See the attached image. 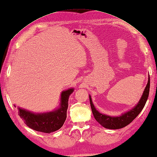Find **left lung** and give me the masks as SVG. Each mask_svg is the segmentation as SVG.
<instances>
[{
  "label": "left lung",
  "mask_w": 157,
  "mask_h": 157,
  "mask_svg": "<svg viewBox=\"0 0 157 157\" xmlns=\"http://www.w3.org/2000/svg\"><path fill=\"white\" fill-rule=\"evenodd\" d=\"M149 90L150 76L148 77V84H147L145 89H144L143 94L140 100L139 101V102L130 111L122 113L120 116H110L103 114V113L98 112L93 105L90 95H89L90 106L94 117L101 125H102L103 127L106 128H109V129H118V128H123L128 124H129L139 115V113L142 112L144 107L145 106L147 99H148Z\"/></svg>",
  "instance_id": "obj_1"
}]
</instances>
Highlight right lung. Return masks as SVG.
Returning a JSON list of instances; mask_svg holds the SVG:
<instances>
[{"label": "right lung", "instance_id": "1", "mask_svg": "<svg viewBox=\"0 0 157 157\" xmlns=\"http://www.w3.org/2000/svg\"><path fill=\"white\" fill-rule=\"evenodd\" d=\"M74 91L69 88L61 93L60 107L54 111L45 113H33L18 107V113L28 127L32 129L50 133L63 127L67 118V111L70 94ZM15 107V105H14Z\"/></svg>", "mask_w": 157, "mask_h": 157}]
</instances>
